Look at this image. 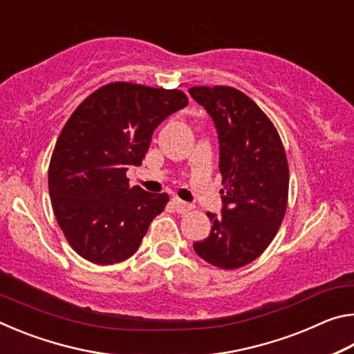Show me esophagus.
I'll list each match as a JSON object with an SVG mask.
<instances>
[{
  "label": "esophagus",
  "instance_id": "obj_1",
  "mask_svg": "<svg viewBox=\"0 0 354 354\" xmlns=\"http://www.w3.org/2000/svg\"><path fill=\"white\" fill-rule=\"evenodd\" d=\"M171 206H173V209H175L178 214H185V212H189L190 209H192L190 203H185V201L179 200V198H171Z\"/></svg>",
  "mask_w": 354,
  "mask_h": 354
}]
</instances>
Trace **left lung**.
Wrapping results in <instances>:
<instances>
[{"label":"left lung","instance_id":"obj_1","mask_svg":"<svg viewBox=\"0 0 354 354\" xmlns=\"http://www.w3.org/2000/svg\"><path fill=\"white\" fill-rule=\"evenodd\" d=\"M218 136L225 189L221 214L207 212L211 234L194 243L211 266L239 268L253 262L277 236L287 207L289 165L277 129L259 106L232 87H192Z\"/></svg>","mask_w":354,"mask_h":354}]
</instances>
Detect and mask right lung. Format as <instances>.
Masks as SVG:
<instances>
[{
  "instance_id": "add662e5",
  "label": "right lung",
  "mask_w": 354,
  "mask_h": 354,
  "mask_svg": "<svg viewBox=\"0 0 354 354\" xmlns=\"http://www.w3.org/2000/svg\"><path fill=\"white\" fill-rule=\"evenodd\" d=\"M189 104L181 91L113 82L71 113L48 170L53 211L68 243L100 266L133 256L167 194L131 187L127 171L140 165L154 129Z\"/></svg>"
}]
</instances>
